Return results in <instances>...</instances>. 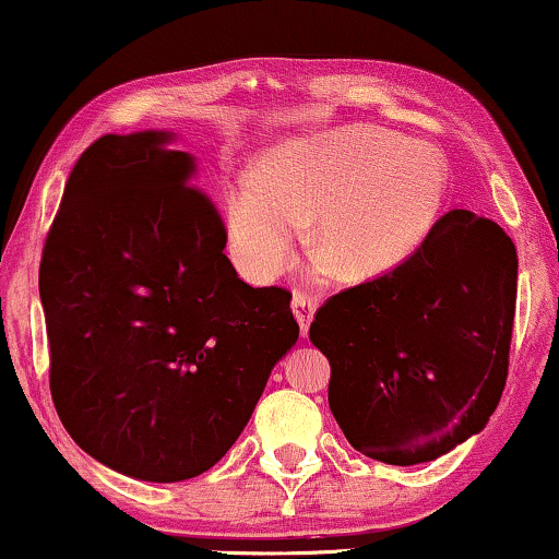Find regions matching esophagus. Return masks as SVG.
Returning <instances> with one entry per match:
<instances>
[{
  "label": "esophagus",
  "mask_w": 559,
  "mask_h": 559,
  "mask_svg": "<svg viewBox=\"0 0 559 559\" xmlns=\"http://www.w3.org/2000/svg\"><path fill=\"white\" fill-rule=\"evenodd\" d=\"M317 304H320L317 301V296L299 292V288H296L292 296V309L296 314V322H299V328H301V335H307L309 332V324H312L314 312H317Z\"/></svg>",
  "instance_id": "1"
}]
</instances>
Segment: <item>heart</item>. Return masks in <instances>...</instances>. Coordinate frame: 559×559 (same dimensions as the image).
I'll return each instance as SVG.
<instances>
[{"instance_id": "1", "label": "heart", "mask_w": 559, "mask_h": 559, "mask_svg": "<svg viewBox=\"0 0 559 559\" xmlns=\"http://www.w3.org/2000/svg\"><path fill=\"white\" fill-rule=\"evenodd\" d=\"M447 198L441 152L377 126H348L275 146L260 175H231L224 229L239 271L271 281L286 271L312 216L320 265L366 281L415 255Z\"/></svg>"}]
</instances>
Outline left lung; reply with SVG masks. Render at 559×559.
<instances>
[{
  "instance_id": "obj_1",
  "label": "left lung",
  "mask_w": 559,
  "mask_h": 559,
  "mask_svg": "<svg viewBox=\"0 0 559 559\" xmlns=\"http://www.w3.org/2000/svg\"><path fill=\"white\" fill-rule=\"evenodd\" d=\"M515 281L511 237L456 209L405 263L317 309L309 341L353 449L409 467L485 428L508 379Z\"/></svg>"
}]
</instances>
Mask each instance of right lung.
<instances>
[{
	"instance_id": "1",
	"label": "right lung",
	"mask_w": 559,
	"mask_h": 559,
	"mask_svg": "<svg viewBox=\"0 0 559 559\" xmlns=\"http://www.w3.org/2000/svg\"><path fill=\"white\" fill-rule=\"evenodd\" d=\"M169 139L105 133L82 152L38 273L63 428L150 483L214 467L299 337L292 294L247 286L224 255L222 214Z\"/></svg>"
}]
</instances>
